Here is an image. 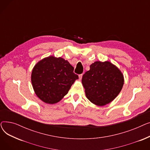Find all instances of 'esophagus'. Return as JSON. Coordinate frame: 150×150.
Here are the masks:
<instances>
[{"label": "esophagus", "instance_id": "obj_1", "mask_svg": "<svg viewBox=\"0 0 150 150\" xmlns=\"http://www.w3.org/2000/svg\"><path fill=\"white\" fill-rule=\"evenodd\" d=\"M82 77H83V74H80V75H79V79H80V80H81Z\"/></svg>", "mask_w": 150, "mask_h": 150}]
</instances>
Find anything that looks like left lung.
<instances>
[{"mask_svg":"<svg viewBox=\"0 0 150 150\" xmlns=\"http://www.w3.org/2000/svg\"><path fill=\"white\" fill-rule=\"evenodd\" d=\"M86 97L94 105L103 106L113 101L124 84L120 69L109 61H96L83 75Z\"/></svg>","mask_w":150,"mask_h":150,"instance_id":"left-lung-1","label":"left lung"}]
</instances>
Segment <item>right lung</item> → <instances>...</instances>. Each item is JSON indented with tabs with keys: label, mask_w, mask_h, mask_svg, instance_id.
I'll return each instance as SVG.
<instances>
[{
	"label": "right lung",
	"mask_w": 150,
	"mask_h": 150,
	"mask_svg": "<svg viewBox=\"0 0 150 150\" xmlns=\"http://www.w3.org/2000/svg\"><path fill=\"white\" fill-rule=\"evenodd\" d=\"M74 70V67L61 57L49 56L39 61L34 66L31 75L37 97L47 104L58 103L78 79Z\"/></svg>",
	"instance_id": "right-lung-1"
}]
</instances>
